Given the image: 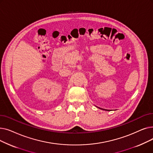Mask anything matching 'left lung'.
Returning <instances> with one entry per match:
<instances>
[{
  "instance_id": "8db88e82",
  "label": "left lung",
  "mask_w": 153,
  "mask_h": 153,
  "mask_svg": "<svg viewBox=\"0 0 153 153\" xmlns=\"http://www.w3.org/2000/svg\"><path fill=\"white\" fill-rule=\"evenodd\" d=\"M101 109H102V108H101Z\"/></svg>"
}]
</instances>
